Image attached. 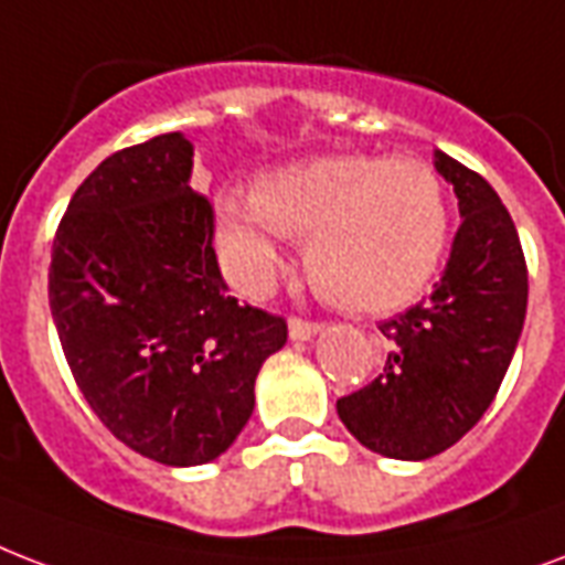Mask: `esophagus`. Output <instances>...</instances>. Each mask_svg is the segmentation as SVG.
Returning <instances> with one entry per match:
<instances>
[{"label":"esophagus","mask_w":565,"mask_h":565,"mask_svg":"<svg viewBox=\"0 0 565 565\" xmlns=\"http://www.w3.org/2000/svg\"><path fill=\"white\" fill-rule=\"evenodd\" d=\"M287 329H290V338L292 340H311L313 334H317V331L322 329V326H320V322L296 320V317H292V320L287 322Z\"/></svg>","instance_id":"obj_1"}]
</instances>
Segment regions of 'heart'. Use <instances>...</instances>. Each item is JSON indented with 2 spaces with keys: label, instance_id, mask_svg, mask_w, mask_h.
Segmentation results:
<instances>
[{
  "label": "heart",
  "instance_id": "1",
  "mask_svg": "<svg viewBox=\"0 0 565 565\" xmlns=\"http://www.w3.org/2000/svg\"><path fill=\"white\" fill-rule=\"evenodd\" d=\"M215 231L227 273L260 292L281 266V236L326 305L355 317L415 301L441 266L450 204L436 168L408 157L331 153L275 168L252 195L222 189Z\"/></svg>",
  "mask_w": 565,
  "mask_h": 565
}]
</instances>
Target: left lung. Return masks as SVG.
Returning <instances> with one entry per match:
<instances>
[{
    "instance_id": "left-lung-1",
    "label": "left lung",
    "mask_w": 565,
    "mask_h": 565,
    "mask_svg": "<svg viewBox=\"0 0 565 565\" xmlns=\"http://www.w3.org/2000/svg\"><path fill=\"white\" fill-rule=\"evenodd\" d=\"M459 198L441 281L379 331L394 347L367 387L338 399L343 426L387 459L420 462L454 447L492 406L527 313V266L507 206L480 174L436 150Z\"/></svg>"
}]
</instances>
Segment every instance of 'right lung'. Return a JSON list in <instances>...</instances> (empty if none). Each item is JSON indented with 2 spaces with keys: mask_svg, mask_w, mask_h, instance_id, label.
Wrapping results in <instances>:
<instances>
[{
  "mask_svg": "<svg viewBox=\"0 0 565 565\" xmlns=\"http://www.w3.org/2000/svg\"><path fill=\"white\" fill-rule=\"evenodd\" d=\"M192 145L162 132L103 159L53 239L50 308L64 359L109 433L171 468L225 454L254 379L287 343L281 317L227 292Z\"/></svg>",
  "mask_w": 565,
  "mask_h": 565,
  "instance_id": "add662e5",
  "label": "right lung"
}]
</instances>
